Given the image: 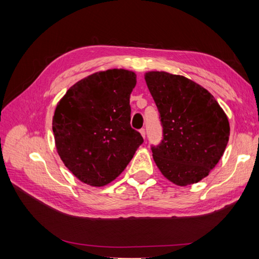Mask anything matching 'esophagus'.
I'll list each match as a JSON object with an SVG mask.
<instances>
[{"label":"esophagus","mask_w":259,"mask_h":259,"mask_svg":"<svg viewBox=\"0 0 259 259\" xmlns=\"http://www.w3.org/2000/svg\"><path fill=\"white\" fill-rule=\"evenodd\" d=\"M140 134H141V136H142V138H146V130L145 129H140Z\"/></svg>","instance_id":"obj_1"}]
</instances>
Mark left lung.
Segmentation results:
<instances>
[{
  "label": "left lung",
  "mask_w": 259,
  "mask_h": 259,
  "mask_svg": "<svg viewBox=\"0 0 259 259\" xmlns=\"http://www.w3.org/2000/svg\"><path fill=\"white\" fill-rule=\"evenodd\" d=\"M145 80L160 113L163 138L152 147L157 167L177 186L196 184L221 160L230 128L205 88L183 75L150 71Z\"/></svg>",
  "instance_id": "1"
}]
</instances>
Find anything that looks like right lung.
Instances as JSON below:
<instances>
[{
  "label": "right lung",
  "instance_id": "obj_1",
  "mask_svg": "<svg viewBox=\"0 0 259 259\" xmlns=\"http://www.w3.org/2000/svg\"><path fill=\"white\" fill-rule=\"evenodd\" d=\"M136 83L133 71H100L76 82L58 102L52 120L57 151L82 183H111L144 142L130 125Z\"/></svg>",
  "mask_w": 259,
  "mask_h": 259
}]
</instances>
